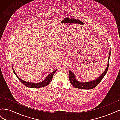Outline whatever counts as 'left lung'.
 <instances>
[{"mask_svg": "<svg viewBox=\"0 0 120 120\" xmlns=\"http://www.w3.org/2000/svg\"><path fill=\"white\" fill-rule=\"evenodd\" d=\"M111 56V48L109 52V56L108 58V64L106 68L105 69V71L103 72L102 74L99 76L97 79L90 82H81L77 80L75 78V75L71 71H69L68 76H69V79H70V81L71 83V84L75 88L81 89H84V90H90L93 89L94 88L98 85V84L101 82V81L104 78V76L107 74L108 68H109V60Z\"/></svg>", "mask_w": 120, "mask_h": 120, "instance_id": "1", "label": "left lung"}]
</instances>
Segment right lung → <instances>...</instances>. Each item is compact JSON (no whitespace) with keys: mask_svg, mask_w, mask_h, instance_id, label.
Wrapping results in <instances>:
<instances>
[{"mask_svg":"<svg viewBox=\"0 0 120 120\" xmlns=\"http://www.w3.org/2000/svg\"><path fill=\"white\" fill-rule=\"evenodd\" d=\"M12 70L13 71L16 75V76L17 77V78L19 79V80L22 82V83L24 85H25L26 86L28 87V88H41V87H43V86H48L49 83L51 82L52 80V77L53 76V75L55 73L56 71L57 70H54V71H53L51 73H50L48 76H47V77L45 79L44 81H43L42 82H37V83H34V82H27L26 81H23L22 79H20L19 77H18V75H16L15 71H14V69L13 67H12Z\"/></svg>","mask_w":120,"mask_h":120,"instance_id":"add662e5","label":"right lung"}]
</instances>
